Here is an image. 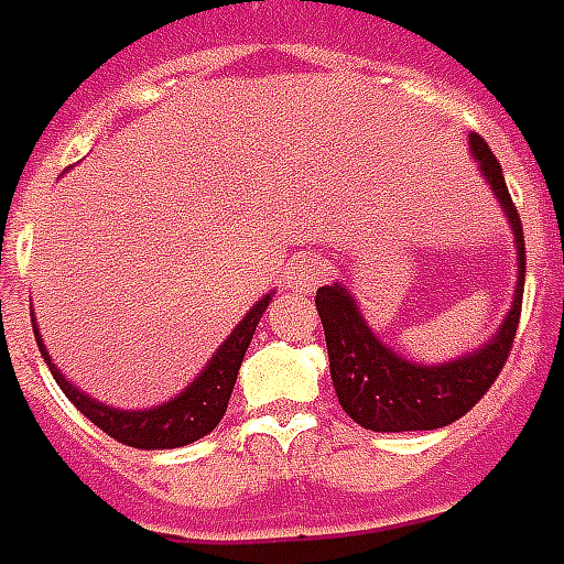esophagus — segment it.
Masks as SVG:
<instances>
[{
  "label": "esophagus",
  "mask_w": 564,
  "mask_h": 564,
  "mask_svg": "<svg viewBox=\"0 0 564 564\" xmlns=\"http://www.w3.org/2000/svg\"><path fill=\"white\" fill-rule=\"evenodd\" d=\"M322 275H325V258L315 254V251H306V254H301V258L289 267V273H285V289L294 291V294H310V291L318 289Z\"/></svg>",
  "instance_id": "esophagus-1"
}]
</instances>
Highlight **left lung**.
Instances as JSON below:
<instances>
[{"label": "left lung", "instance_id": "obj_1", "mask_svg": "<svg viewBox=\"0 0 564 564\" xmlns=\"http://www.w3.org/2000/svg\"><path fill=\"white\" fill-rule=\"evenodd\" d=\"M470 154L480 166V175L501 203L505 218L513 230L517 246V291L505 322L480 349L443 361L419 365L398 355L373 334L358 310L355 294L346 285H325L315 294V310L325 327L330 379L339 406L367 431H434L453 425L489 391L505 367L513 337H517L522 289H525V239L519 212L505 185V173L495 161L492 148L480 135H470Z\"/></svg>", "mask_w": 564, "mask_h": 564}]
</instances>
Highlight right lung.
<instances>
[{"label": "right lung", "instance_id": "1", "mask_svg": "<svg viewBox=\"0 0 564 564\" xmlns=\"http://www.w3.org/2000/svg\"><path fill=\"white\" fill-rule=\"evenodd\" d=\"M273 294H263L261 301L251 306L249 313L242 315L227 339L215 349L206 367L199 370L194 382H187L185 389L178 391L175 398H170L166 403H158V406H145V410H121V406H109V403L97 401L90 394H84L78 386H72L69 379L63 377L57 370V365L51 361V355L45 349V339L39 334V325H35L33 313V330L35 343H39V352L45 358L47 370L54 373L57 386L63 389V394L69 398L84 416L90 419L97 429H102L115 441L127 443L133 449H178V446H187V443L206 437L221 416H225L227 401H230V391L237 386V373L242 358H246V349H249L251 337H254V327L261 322L263 310L270 306Z\"/></svg>", "mask_w": 564, "mask_h": 564}]
</instances>
